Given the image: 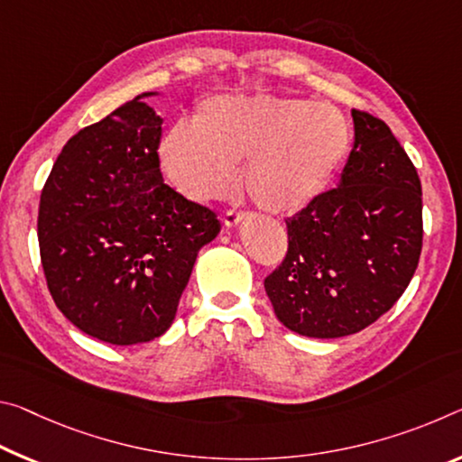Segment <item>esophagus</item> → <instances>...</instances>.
<instances>
[{"label": "esophagus", "instance_id": "1", "mask_svg": "<svg viewBox=\"0 0 462 462\" xmlns=\"http://www.w3.org/2000/svg\"><path fill=\"white\" fill-rule=\"evenodd\" d=\"M245 219H246V216L243 214V211H234L232 209V211H228V214L224 216V224L228 226V228H236L238 224L245 222Z\"/></svg>", "mask_w": 462, "mask_h": 462}]
</instances>
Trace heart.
I'll use <instances>...</instances> for the list:
<instances>
[{"label":"heart","mask_w":462,"mask_h":462,"mask_svg":"<svg viewBox=\"0 0 462 462\" xmlns=\"http://www.w3.org/2000/svg\"><path fill=\"white\" fill-rule=\"evenodd\" d=\"M351 129L339 108L298 98L219 97L160 143L162 168L189 199H219L243 187L259 209L291 216L309 208L341 172Z\"/></svg>","instance_id":"heart-1"}]
</instances>
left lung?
Listing matches in <instances>:
<instances>
[{
    "mask_svg": "<svg viewBox=\"0 0 462 462\" xmlns=\"http://www.w3.org/2000/svg\"><path fill=\"white\" fill-rule=\"evenodd\" d=\"M354 116L339 185L288 224V253L267 275L275 317L290 331L335 339L362 331L402 296L421 254V182L384 121Z\"/></svg>",
    "mask_w": 462,
    "mask_h": 462,
    "instance_id": "obj_1",
    "label": "left lung"
}]
</instances>
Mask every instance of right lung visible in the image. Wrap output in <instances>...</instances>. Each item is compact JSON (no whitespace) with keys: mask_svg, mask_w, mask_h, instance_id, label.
I'll list each match as a JSON object with an SVG mask.
<instances>
[{"mask_svg":"<svg viewBox=\"0 0 462 462\" xmlns=\"http://www.w3.org/2000/svg\"><path fill=\"white\" fill-rule=\"evenodd\" d=\"M139 94L78 131L57 156L39 205L47 285L86 335L135 346L177 317L199 248L217 236L216 214L164 182L162 119Z\"/></svg>","mask_w":462,"mask_h":462,"instance_id":"add662e5","label":"right lung"}]
</instances>
